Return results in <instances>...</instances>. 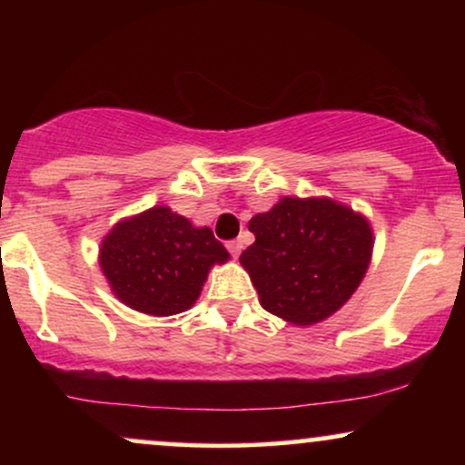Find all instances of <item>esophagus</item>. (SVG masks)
<instances>
[{
  "label": "esophagus",
  "instance_id": "esophagus-1",
  "mask_svg": "<svg viewBox=\"0 0 465 465\" xmlns=\"http://www.w3.org/2000/svg\"><path fill=\"white\" fill-rule=\"evenodd\" d=\"M227 251L233 255V258H238L240 251H242V242H240V240H229Z\"/></svg>",
  "mask_w": 465,
  "mask_h": 465
}]
</instances>
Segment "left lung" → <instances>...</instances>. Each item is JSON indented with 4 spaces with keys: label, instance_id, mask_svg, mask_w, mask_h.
Listing matches in <instances>:
<instances>
[{
    "label": "left lung",
    "instance_id": "left-lung-1",
    "mask_svg": "<svg viewBox=\"0 0 465 465\" xmlns=\"http://www.w3.org/2000/svg\"><path fill=\"white\" fill-rule=\"evenodd\" d=\"M244 266L264 311L292 325L328 319L354 295L371 260L365 216L332 199L284 196L249 221Z\"/></svg>",
    "mask_w": 465,
    "mask_h": 465
}]
</instances>
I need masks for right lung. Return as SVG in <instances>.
I'll list each match as a JSON object with an SVG mask.
<instances>
[{
    "label": "right lung",
    "mask_w": 465,
    "mask_h": 465,
    "mask_svg": "<svg viewBox=\"0 0 465 465\" xmlns=\"http://www.w3.org/2000/svg\"><path fill=\"white\" fill-rule=\"evenodd\" d=\"M227 260L210 227H194L165 205L124 218L100 244V269L114 295L154 317L192 308L212 266Z\"/></svg>",
    "instance_id": "1"
}]
</instances>
